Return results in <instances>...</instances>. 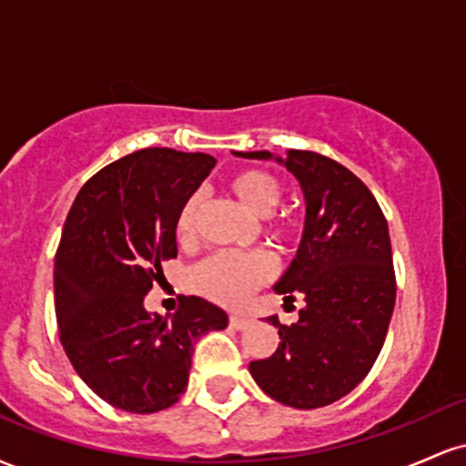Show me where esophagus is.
<instances>
[{
    "instance_id": "1",
    "label": "esophagus",
    "mask_w": 466,
    "mask_h": 466,
    "mask_svg": "<svg viewBox=\"0 0 466 466\" xmlns=\"http://www.w3.org/2000/svg\"><path fill=\"white\" fill-rule=\"evenodd\" d=\"M229 326H232V329H237V330L248 329L249 318H245V315H240V313H232V315H229Z\"/></svg>"
}]
</instances>
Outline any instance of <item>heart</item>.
<instances>
[{
    "instance_id": "obj_1",
    "label": "heart",
    "mask_w": 466,
    "mask_h": 466,
    "mask_svg": "<svg viewBox=\"0 0 466 466\" xmlns=\"http://www.w3.org/2000/svg\"><path fill=\"white\" fill-rule=\"evenodd\" d=\"M229 190L254 215L271 212L282 197L278 181L263 170L254 168L238 170L237 175H232ZM199 206L201 197L197 192L181 203L177 218H175V232L179 240H190L195 237ZM291 229L293 223H280V232H291ZM271 276H274V260L267 251H248V254L221 251L192 269L190 285L210 300L237 307L256 287L265 285Z\"/></svg>"
}]
</instances>
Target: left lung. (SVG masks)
Returning <instances> with one entry per match:
<instances>
[{"label":"left lung","instance_id":"8db88e82","mask_svg":"<svg viewBox=\"0 0 466 466\" xmlns=\"http://www.w3.org/2000/svg\"><path fill=\"white\" fill-rule=\"evenodd\" d=\"M245 159H276L300 181L307 203L296 258L274 285L304 298L300 319L285 326L267 318L280 341L249 372L267 397L289 408L315 410L335 403L370 372L383 349L397 300L388 221L366 184L335 159L311 151L238 153Z\"/></svg>","mask_w":466,"mask_h":466}]
</instances>
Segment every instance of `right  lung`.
I'll return each mask as SVG.
<instances>
[{"label": "right lung", "mask_w": 466, "mask_h": 466, "mask_svg": "<svg viewBox=\"0 0 466 466\" xmlns=\"http://www.w3.org/2000/svg\"><path fill=\"white\" fill-rule=\"evenodd\" d=\"M206 153L142 148L105 166L80 188L55 258L58 335L74 370L114 408L153 414L188 386L197 339L223 330L217 304L184 296L173 318L144 296L177 256L175 218L215 168Z\"/></svg>", "instance_id": "add662e5"}]
</instances>
